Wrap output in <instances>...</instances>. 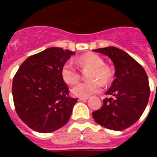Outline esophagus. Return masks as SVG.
Masks as SVG:
<instances>
[{"mask_svg":"<svg viewBox=\"0 0 157 157\" xmlns=\"http://www.w3.org/2000/svg\"><path fill=\"white\" fill-rule=\"evenodd\" d=\"M87 99H88V98H79V101H86Z\"/></svg>","mask_w":157,"mask_h":157,"instance_id":"34e87169","label":"esophagus"}]
</instances>
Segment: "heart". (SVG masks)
Segmentation results:
<instances>
[{
	"mask_svg": "<svg viewBox=\"0 0 157 157\" xmlns=\"http://www.w3.org/2000/svg\"><path fill=\"white\" fill-rule=\"evenodd\" d=\"M75 63L82 68L91 69L87 73V78L90 80L78 82L71 89V93L75 97H90L100 91L102 83L106 85L112 81L113 69L109 65H105L103 59L99 55L92 53L81 55L75 59ZM60 75L67 84H73L79 78L78 71L71 60H67L63 65Z\"/></svg>",
	"mask_w": 157,
	"mask_h": 157,
	"instance_id": "obj_1",
	"label": "heart"
}]
</instances>
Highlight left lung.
Wrapping results in <instances>:
<instances>
[{"instance_id":"obj_1","label":"left lung","mask_w":157,"mask_h":157,"mask_svg":"<svg viewBox=\"0 0 157 157\" xmlns=\"http://www.w3.org/2000/svg\"><path fill=\"white\" fill-rule=\"evenodd\" d=\"M93 51L109 56L115 68V79L105 92L110 98H106L102 108L92 113L93 118L109 129L124 130L145 111L151 92L148 76L141 65L120 48L107 47Z\"/></svg>"}]
</instances>
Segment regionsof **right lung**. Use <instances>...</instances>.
I'll return each mask as SVG.
<instances>
[{"instance_id": "1", "label": "right lung", "mask_w": 157, "mask_h": 157, "mask_svg": "<svg viewBox=\"0 0 157 157\" xmlns=\"http://www.w3.org/2000/svg\"><path fill=\"white\" fill-rule=\"evenodd\" d=\"M74 54L52 47L29 56L20 65L13 77L12 97L17 115L30 128L51 133L70 119L77 98L69 96L60 71Z\"/></svg>"}]
</instances>
